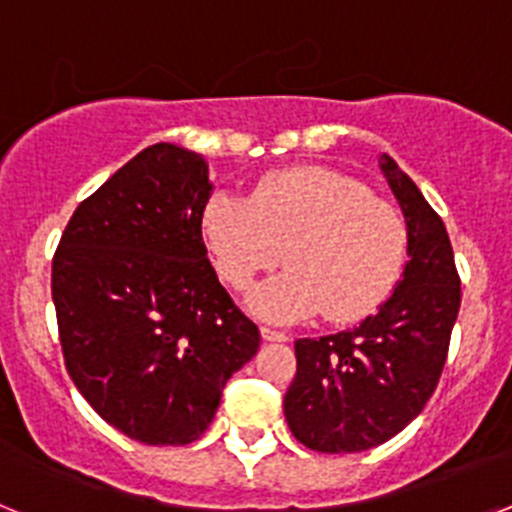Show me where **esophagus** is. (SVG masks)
<instances>
[{
	"label": "esophagus",
	"mask_w": 512,
	"mask_h": 512,
	"mask_svg": "<svg viewBox=\"0 0 512 512\" xmlns=\"http://www.w3.org/2000/svg\"><path fill=\"white\" fill-rule=\"evenodd\" d=\"M261 338H264V341H271V343H284V341H289L287 338V333H282V330H274V328H261Z\"/></svg>",
	"instance_id": "esophagus-1"
}]
</instances>
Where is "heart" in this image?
I'll use <instances>...</instances> for the list:
<instances>
[{"label":"heart","instance_id":"1","mask_svg":"<svg viewBox=\"0 0 512 512\" xmlns=\"http://www.w3.org/2000/svg\"><path fill=\"white\" fill-rule=\"evenodd\" d=\"M212 264L243 292L282 261L289 271L248 297L259 318L356 323L400 277L408 230L400 212L361 182L318 166L269 176L251 194H215L202 217Z\"/></svg>","mask_w":512,"mask_h":512}]
</instances>
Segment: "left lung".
Masks as SVG:
<instances>
[{
  "mask_svg": "<svg viewBox=\"0 0 512 512\" xmlns=\"http://www.w3.org/2000/svg\"><path fill=\"white\" fill-rule=\"evenodd\" d=\"M408 228V261L387 300L356 328L295 343L284 395L289 431L307 449L356 454L390 441L436 390L461 305L454 248L441 217L395 158L379 156Z\"/></svg>",
  "mask_w": 512,
  "mask_h": 512,
  "instance_id": "left-lung-1",
  "label": "left lung"
}]
</instances>
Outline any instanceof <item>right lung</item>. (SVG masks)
I'll return each mask as SVG.
<instances>
[{"mask_svg":"<svg viewBox=\"0 0 512 512\" xmlns=\"http://www.w3.org/2000/svg\"><path fill=\"white\" fill-rule=\"evenodd\" d=\"M200 153L156 143L76 207L53 256V305L76 390L148 446L207 431L223 387L259 351L207 259Z\"/></svg>","mask_w":512,"mask_h":512,"instance_id":"add662e5","label":"right lung"}]
</instances>
